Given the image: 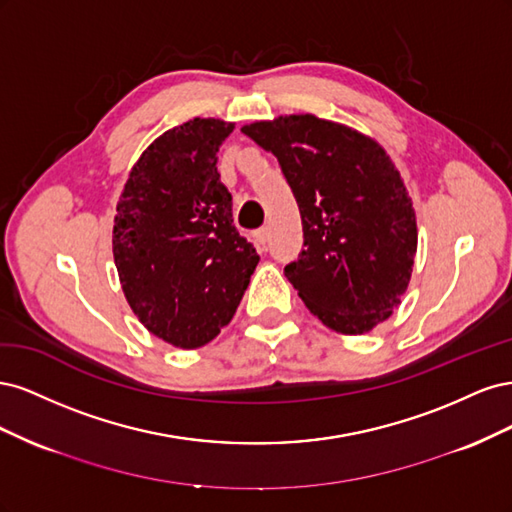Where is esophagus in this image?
I'll use <instances>...</instances> for the list:
<instances>
[{"label": "esophagus", "instance_id": "34e87169", "mask_svg": "<svg viewBox=\"0 0 512 512\" xmlns=\"http://www.w3.org/2000/svg\"><path fill=\"white\" fill-rule=\"evenodd\" d=\"M254 241L258 245L260 252H267V243H269V228H258L254 232Z\"/></svg>", "mask_w": 512, "mask_h": 512}]
</instances>
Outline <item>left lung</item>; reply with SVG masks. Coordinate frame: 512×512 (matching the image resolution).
Returning a JSON list of instances; mask_svg holds the SVG:
<instances>
[{
    "label": "left lung",
    "mask_w": 512,
    "mask_h": 512,
    "mask_svg": "<svg viewBox=\"0 0 512 512\" xmlns=\"http://www.w3.org/2000/svg\"><path fill=\"white\" fill-rule=\"evenodd\" d=\"M241 132L271 151L297 198L303 252L288 282L322 324L361 335L393 314L416 256V215L399 170L361 132L316 115Z\"/></svg>",
    "instance_id": "1"
}]
</instances>
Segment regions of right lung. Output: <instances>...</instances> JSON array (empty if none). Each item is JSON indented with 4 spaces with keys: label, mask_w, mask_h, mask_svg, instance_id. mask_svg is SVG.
Masks as SVG:
<instances>
[{
    "label": "right lung",
    "mask_w": 512,
    "mask_h": 512,
    "mask_svg": "<svg viewBox=\"0 0 512 512\" xmlns=\"http://www.w3.org/2000/svg\"><path fill=\"white\" fill-rule=\"evenodd\" d=\"M232 123L192 119L158 136L123 185L113 256L123 294L145 327L200 348L235 316L260 256L232 222L218 173Z\"/></svg>",
    "instance_id": "1"
}]
</instances>
